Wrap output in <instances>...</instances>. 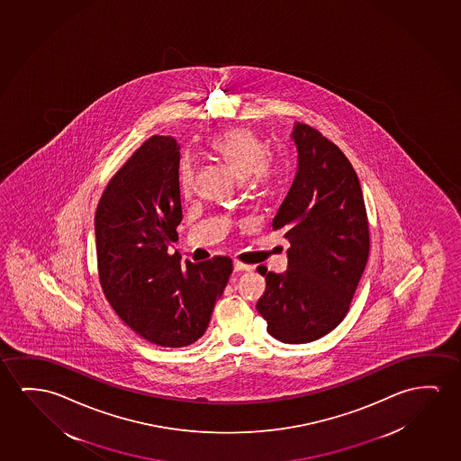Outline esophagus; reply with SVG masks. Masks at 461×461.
I'll return each instance as SVG.
<instances>
[{
    "instance_id": "34e87169",
    "label": "esophagus",
    "mask_w": 461,
    "mask_h": 461,
    "mask_svg": "<svg viewBox=\"0 0 461 461\" xmlns=\"http://www.w3.org/2000/svg\"><path fill=\"white\" fill-rule=\"evenodd\" d=\"M233 267L234 271H252L254 269L252 265H246V263H242L240 260H234Z\"/></svg>"
}]
</instances>
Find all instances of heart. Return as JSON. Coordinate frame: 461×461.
<instances>
[{"mask_svg":"<svg viewBox=\"0 0 461 461\" xmlns=\"http://www.w3.org/2000/svg\"><path fill=\"white\" fill-rule=\"evenodd\" d=\"M209 149L225 161L240 177H249L254 187H267L276 176V167L267 158L265 142L249 128H231L211 138ZM194 165L184 157L179 165V185L184 194L194 187Z\"/></svg>","mask_w":461,"mask_h":461,"instance_id":"heart-1","label":"heart"}]
</instances>
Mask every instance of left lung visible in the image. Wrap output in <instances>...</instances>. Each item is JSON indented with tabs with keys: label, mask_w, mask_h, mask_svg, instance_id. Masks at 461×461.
<instances>
[{
	"label": "left lung",
	"mask_w": 461,
	"mask_h": 461,
	"mask_svg": "<svg viewBox=\"0 0 461 461\" xmlns=\"http://www.w3.org/2000/svg\"><path fill=\"white\" fill-rule=\"evenodd\" d=\"M298 171L273 221L290 242L284 274L258 267L267 290L257 309L267 333L304 344L333 331L348 315L369 255L360 180L348 157L323 134L296 122Z\"/></svg>",
	"instance_id": "obj_1"
}]
</instances>
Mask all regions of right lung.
Returning a JSON list of instances; mask_svg holds the SVG:
<instances>
[{"instance_id": "add662e5", "label": "right lung", "mask_w": 461, "mask_h": 461, "mask_svg": "<svg viewBox=\"0 0 461 461\" xmlns=\"http://www.w3.org/2000/svg\"><path fill=\"white\" fill-rule=\"evenodd\" d=\"M179 160L174 138H149L109 180L95 213L103 292L134 333L161 348L200 339L233 273L228 257L184 265L167 254L182 221Z\"/></svg>"}]
</instances>
